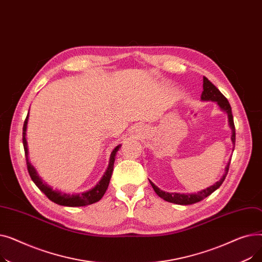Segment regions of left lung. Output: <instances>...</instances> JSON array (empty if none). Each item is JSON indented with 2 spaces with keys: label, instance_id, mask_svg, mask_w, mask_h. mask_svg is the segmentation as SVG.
I'll use <instances>...</instances> for the list:
<instances>
[{
  "label": "left lung",
  "instance_id": "obj_1",
  "mask_svg": "<svg viewBox=\"0 0 262 262\" xmlns=\"http://www.w3.org/2000/svg\"><path fill=\"white\" fill-rule=\"evenodd\" d=\"M201 100L202 101H211V102H215L219 107L221 108V110H223L224 113L227 114L228 117V125L231 129V142L233 145V148H235V143H236V129H235V124H233V118H232V114H231V107L227 101V99L225 96L220 92V90L212 84V82L207 78V77H203V92L201 95ZM232 148V152H233ZM229 163H230V159L227 163V166L225 168V172L223 174V176L220 178L217 182H215L212 186L207 187L206 189H203L199 192H195V193H177V192H166L162 191L161 189H159L157 186H155L152 182L149 181L150 185H152L154 191L156 192V194L161 198L162 200L170 202V203H174L177 205H192L195 204L198 202H201L202 200L206 199L207 196H209L211 193L220 188L225 180V177L228 173L229 170Z\"/></svg>",
  "mask_w": 262,
  "mask_h": 262
}]
</instances>
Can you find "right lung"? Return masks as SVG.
<instances>
[{"instance_id":"1","label":"right lung","mask_w":262,"mask_h":262,"mask_svg":"<svg viewBox=\"0 0 262 262\" xmlns=\"http://www.w3.org/2000/svg\"><path fill=\"white\" fill-rule=\"evenodd\" d=\"M27 121H29V114H27V117L24 121V125H23V146H24V152H25V157H26V166H27V171L30 173V176L35 183V185L43 192V193L51 200L52 202L56 203L61 206H68V207H80V206H87L91 205L93 203L99 202L103 195L105 194V192L108 188L110 178H112L113 171H114V164L116 160V155L118 153L119 148L121 147V144L117 145L114 150L112 152V155H110L109 159V164L108 168L105 171L104 175L100 180V182L96 184L93 188L85 191V192H79V193H68V192H62L60 190L53 189L51 186H49L46 182L41 180V177L38 175L36 169L34 166H32V163L30 162L29 159V148H27V141H26V128H27Z\"/></svg>"}]
</instances>
